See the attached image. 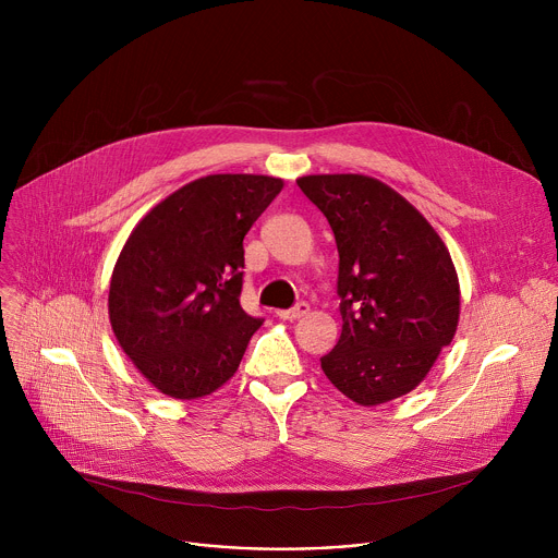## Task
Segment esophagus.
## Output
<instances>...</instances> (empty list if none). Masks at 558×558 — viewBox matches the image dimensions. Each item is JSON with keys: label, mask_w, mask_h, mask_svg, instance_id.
Returning a JSON list of instances; mask_svg holds the SVG:
<instances>
[{"label": "esophagus", "mask_w": 558, "mask_h": 558, "mask_svg": "<svg viewBox=\"0 0 558 558\" xmlns=\"http://www.w3.org/2000/svg\"><path fill=\"white\" fill-rule=\"evenodd\" d=\"M308 313V304L306 302H298L293 308H280L276 311V315L280 317V320H298V317L306 315Z\"/></svg>", "instance_id": "esophagus-1"}]
</instances>
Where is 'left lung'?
<instances>
[{
    "label": "left lung",
    "mask_w": 558,
    "mask_h": 558,
    "mask_svg": "<svg viewBox=\"0 0 558 558\" xmlns=\"http://www.w3.org/2000/svg\"><path fill=\"white\" fill-rule=\"evenodd\" d=\"M298 187L327 216L340 254L342 336L320 360L325 375L362 407L411 392L459 323V280L444 241L377 179L315 174Z\"/></svg>",
    "instance_id": "1"
}]
</instances>
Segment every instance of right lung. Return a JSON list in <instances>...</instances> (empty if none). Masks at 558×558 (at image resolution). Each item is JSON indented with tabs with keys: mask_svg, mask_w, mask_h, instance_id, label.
<instances>
[{
	"mask_svg": "<svg viewBox=\"0 0 558 558\" xmlns=\"http://www.w3.org/2000/svg\"><path fill=\"white\" fill-rule=\"evenodd\" d=\"M280 190L274 177H203L130 233L110 280V325L163 395L196 400L238 371L263 325L241 306L243 241Z\"/></svg>",
	"mask_w": 558,
	"mask_h": 558,
	"instance_id": "obj_1",
	"label": "right lung"
}]
</instances>
